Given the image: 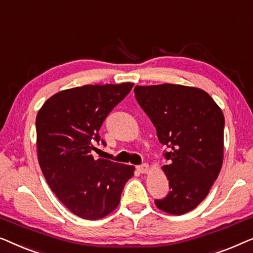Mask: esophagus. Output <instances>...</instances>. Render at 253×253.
I'll use <instances>...</instances> for the list:
<instances>
[{
	"label": "esophagus",
	"instance_id": "1",
	"mask_svg": "<svg viewBox=\"0 0 253 253\" xmlns=\"http://www.w3.org/2000/svg\"><path fill=\"white\" fill-rule=\"evenodd\" d=\"M137 169H138V172H141V173H148L149 169H150V167H149L148 164H143V165L137 166Z\"/></svg>",
	"mask_w": 253,
	"mask_h": 253
}]
</instances>
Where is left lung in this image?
I'll use <instances>...</instances> for the list:
<instances>
[{"mask_svg":"<svg viewBox=\"0 0 253 253\" xmlns=\"http://www.w3.org/2000/svg\"><path fill=\"white\" fill-rule=\"evenodd\" d=\"M136 101L169 147L164 165L169 184L165 198L155 201L162 211L181 215L204 201L223 161L225 118L205 90L163 84L134 88Z\"/></svg>","mask_w":253,"mask_h":253,"instance_id":"obj_1","label":"left lung"}]
</instances>
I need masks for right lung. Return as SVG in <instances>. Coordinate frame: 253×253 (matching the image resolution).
<instances>
[{
    "mask_svg": "<svg viewBox=\"0 0 253 253\" xmlns=\"http://www.w3.org/2000/svg\"><path fill=\"white\" fill-rule=\"evenodd\" d=\"M134 84H86L58 91L37 116L38 161L57 198L73 214L97 220L120 203L134 166L94 159V142L112 109ZM104 143V142H103Z\"/></svg>",
    "mask_w": 253,
    "mask_h": 253,
    "instance_id": "right-lung-1",
    "label": "right lung"
}]
</instances>
